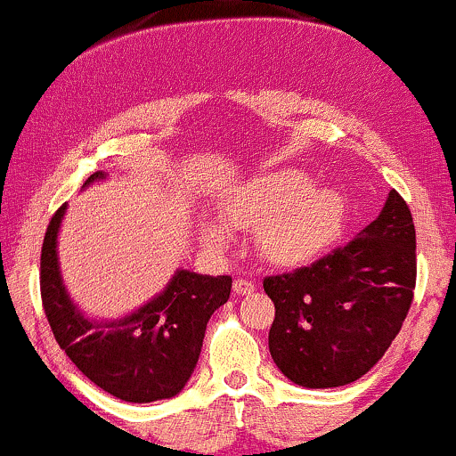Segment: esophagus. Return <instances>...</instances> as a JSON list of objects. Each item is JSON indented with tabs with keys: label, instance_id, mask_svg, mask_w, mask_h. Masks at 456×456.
I'll return each instance as SVG.
<instances>
[{
	"label": "esophagus",
	"instance_id": "obj_1",
	"mask_svg": "<svg viewBox=\"0 0 456 456\" xmlns=\"http://www.w3.org/2000/svg\"><path fill=\"white\" fill-rule=\"evenodd\" d=\"M255 289H257V285H255L253 281H248V279H235L233 281V291L238 296H246Z\"/></svg>",
	"mask_w": 456,
	"mask_h": 456
}]
</instances>
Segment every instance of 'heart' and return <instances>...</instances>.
<instances>
[{
	"instance_id": "heart-1",
	"label": "heart",
	"mask_w": 456,
	"mask_h": 456,
	"mask_svg": "<svg viewBox=\"0 0 456 456\" xmlns=\"http://www.w3.org/2000/svg\"><path fill=\"white\" fill-rule=\"evenodd\" d=\"M347 203L334 188L313 186L297 169H281L244 182L223 201V221L235 229H257V246L270 264L305 265L326 253L343 232ZM203 240L227 248L232 233L224 224L208 223Z\"/></svg>"
}]
</instances>
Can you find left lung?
Masks as SVG:
<instances>
[{
  "label": "left lung",
  "mask_w": 456,
  "mask_h": 456,
  "mask_svg": "<svg viewBox=\"0 0 456 456\" xmlns=\"http://www.w3.org/2000/svg\"><path fill=\"white\" fill-rule=\"evenodd\" d=\"M274 302L270 354L287 379L337 388L369 373L395 341L416 289V229L405 199L388 192L352 242L289 274L265 276Z\"/></svg>",
  "instance_id": "left-lung-1"
}]
</instances>
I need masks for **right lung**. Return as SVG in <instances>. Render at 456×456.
I'll use <instances>...</instances> for the list:
<instances>
[{"label":"right lung","mask_w":456,"mask_h":456,"mask_svg":"<svg viewBox=\"0 0 456 456\" xmlns=\"http://www.w3.org/2000/svg\"><path fill=\"white\" fill-rule=\"evenodd\" d=\"M96 180H104L102 171L87 177L86 186ZM64 214L66 203L51 218L40 255V296L55 341L109 395L128 403L171 399L195 370L208 322L232 294V276L177 270L139 311L96 322L78 311L61 281L57 233Z\"/></svg>","instance_id":"obj_1"}]
</instances>
